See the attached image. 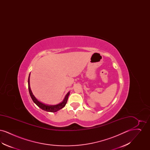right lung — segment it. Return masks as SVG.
<instances>
[{
	"instance_id": "add662e5",
	"label": "right lung",
	"mask_w": 150,
	"mask_h": 150,
	"mask_svg": "<svg viewBox=\"0 0 150 150\" xmlns=\"http://www.w3.org/2000/svg\"><path fill=\"white\" fill-rule=\"evenodd\" d=\"M30 73L29 74V78H28V88H29V93H30V97H31V99L33 100V102L35 103L38 107H40L41 109H42L45 111L54 112H57L58 110L62 109V108H64L65 106V105L67 103V100H68L69 96L70 94V92H69L68 93L66 94L64 100L61 102H60L59 103H58L57 105H50L45 104L44 103H42V102L39 101L37 98H36L34 96L33 93L31 90L30 86Z\"/></svg>"
}]
</instances>
